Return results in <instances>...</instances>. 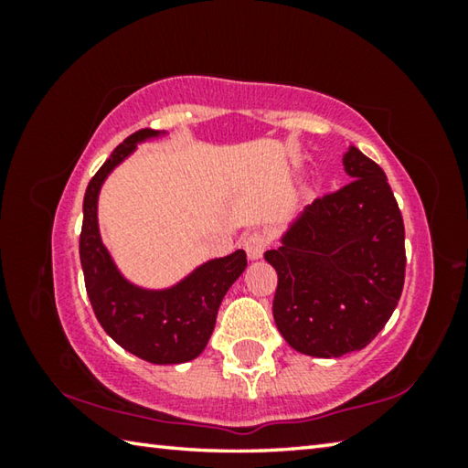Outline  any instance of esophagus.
<instances>
[{
  "instance_id": "1",
  "label": "esophagus",
  "mask_w": 468,
  "mask_h": 468,
  "mask_svg": "<svg viewBox=\"0 0 468 468\" xmlns=\"http://www.w3.org/2000/svg\"><path fill=\"white\" fill-rule=\"evenodd\" d=\"M243 248H245V253H248L250 260H260L264 256V251L268 248V235L262 231L248 235L243 241Z\"/></svg>"
}]
</instances>
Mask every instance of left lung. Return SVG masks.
<instances>
[{"mask_svg":"<svg viewBox=\"0 0 468 468\" xmlns=\"http://www.w3.org/2000/svg\"><path fill=\"white\" fill-rule=\"evenodd\" d=\"M343 165L351 184L303 208L264 253L279 274L276 328L320 359L367 346L405 284V225L384 171L355 146Z\"/></svg>","mask_w":468,"mask_h":468,"instance_id":"1","label":"left lung"}]
</instances>
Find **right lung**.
Masks as SVG:
<instances>
[{"mask_svg": "<svg viewBox=\"0 0 468 468\" xmlns=\"http://www.w3.org/2000/svg\"><path fill=\"white\" fill-rule=\"evenodd\" d=\"M167 133L140 130L111 153L86 187L80 235L86 292L102 330L128 353L156 366L187 363L204 351L215 330L220 301L248 266L245 251L237 250L223 258L206 260L169 287L148 289L132 282L102 243L99 229L102 184L136 153L138 144Z\"/></svg>", "mask_w": 468, "mask_h": 468, "instance_id": "1", "label": "right lung"}]
</instances>
